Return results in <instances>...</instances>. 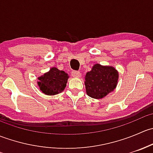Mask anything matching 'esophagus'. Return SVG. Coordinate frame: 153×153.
Returning a JSON list of instances; mask_svg holds the SVG:
<instances>
[{"label":"esophagus","instance_id":"esophagus-1","mask_svg":"<svg viewBox=\"0 0 153 153\" xmlns=\"http://www.w3.org/2000/svg\"><path fill=\"white\" fill-rule=\"evenodd\" d=\"M72 75L74 78H80V77L81 76V72H78V71H72Z\"/></svg>","mask_w":153,"mask_h":153}]
</instances>
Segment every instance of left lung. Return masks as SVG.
I'll list each match as a JSON object with an SVG mask.
<instances>
[{
  "label": "left lung",
  "instance_id": "8db88e82",
  "mask_svg": "<svg viewBox=\"0 0 153 153\" xmlns=\"http://www.w3.org/2000/svg\"><path fill=\"white\" fill-rule=\"evenodd\" d=\"M118 72L109 66L96 64L85 76L86 94L91 98L101 99L104 98L116 87Z\"/></svg>",
  "mask_w": 153,
  "mask_h": 153
}]
</instances>
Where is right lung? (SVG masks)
Returning <instances> with one entry per match:
<instances>
[{"mask_svg": "<svg viewBox=\"0 0 153 153\" xmlns=\"http://www.w3.org/2000/svg\"><path fill=\"white\" fill-rule=\"evenodd\" d=\"M69 75L64 71L56 67L51 68L41 77H38V85L43 93L47 95H54L63 92L67 86Z\"/></svg>", "mask_w": 153, "mask_h": 153, "instance_id": "right-lung-1", "label": "right lung"}]
</instances>
